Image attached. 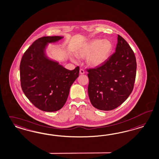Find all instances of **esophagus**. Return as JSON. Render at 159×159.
I'll list each match as a JSON object with an SVG mask.
<instances>
[{"label": "esophagus", "instance_id": "1", "mask_svg": "<svg viewBox=\"0 0 159 159\" xmlns=\"http://www.w3.org/2000/svg\"><path fill=\"white\" fill-rule=\"evenodd\" d=\"M84 70L82 69H80V73L81 74V75H83V74H84Z\"/></svg>", "mask_w": 159, "mask_h": 159}]
</instances>
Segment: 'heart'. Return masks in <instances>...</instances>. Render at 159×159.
<instances>
[{
  "instance_id": "b5f03b06",
  "label": "heart",
  "mask_w": 159,
  "mask_h": 159,
  "mask_svg": "<svg viewBox=\"0 0 159 159\" xmlns=\"http://www.w3.org/2000/svg\"><path fill=\"white\" fill-rule=\"evenodd\" d=\"M113 50V44L109 40L94 39L85 44L79 50L78 55L81 57H87L88 65L96 67L103 65L109 57ZM76 61L75 59H72Z\"/></svg>"
}]
</instances>
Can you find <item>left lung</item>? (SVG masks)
<instances>
[{
  "label": "left lung",
  "instance_id": "1",
  "mask_svg": "<svg viewBox=\"0 0 159 159\" xmlns=\"http://www.w3.org/2000/svg\"><path fill=\"white\" fill-rule=\"evenodd\" d=\"M136 68L133 50L118 34L115 52L101 66L87 69L88 94L93 107L109 111L120 106L133 91Z\"/></svg>",
  "mask_w": 159,
  "mask_h": 159
}]
</instances>
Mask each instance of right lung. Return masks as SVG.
<instances>
[{
    "label": "right lung",
    "instance_id": "right-lung-1",
    "mask_svg": "<svg viewBox=\"0 0 159 159\" xmlns=\"http://www.w3.org/2000/svg\"><path fill=\"white\" fill-rule=\"evenodd\" d=\"M63 36H44L35 40L22 56L20 64L21 87L32 104L44 111L61 109L68 98L70 88L79 75V67L70 70L46 53L49 43Z\"/></svg>",
    "mask_w": 159,
    "mask_h": 159
}]
</instances>
